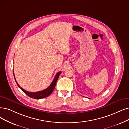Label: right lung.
Returning a JSON list of instances; mask_svg holds the SVG:
<instances>
[{
    "label": "right lung",
    "mask_w": 129,
    "mask_h": 129,
    "mask_svg": "<svg viewBox=\"0 0 129 129\" xmlns=\"http://www.w3.org/2000/svg\"><path fill=\"white\" fill-rule=\"evenodd\" d=\"M61 71H59L58 73H57V74H56L53 80V81L52 82V83L51 84V85L48 87L47 88H46L44 90H41V91H37V92H29V91H27L26 90H24L23 88H22L21 87H20L18 84L17 82L16 79H15V77L14 76H14L15 78V80L16 82V84L18 85V86L19 87V88L21 89L23 92H24V93H25L27 96H28L29 97L32 98V99H43V98L47 97L48 96H49L52 92H53V90L55 88V86L56 83V81H57L59 75L61 74Z\"/></svg>",
    "instance_id": "obj_1"
}]
</instances>
